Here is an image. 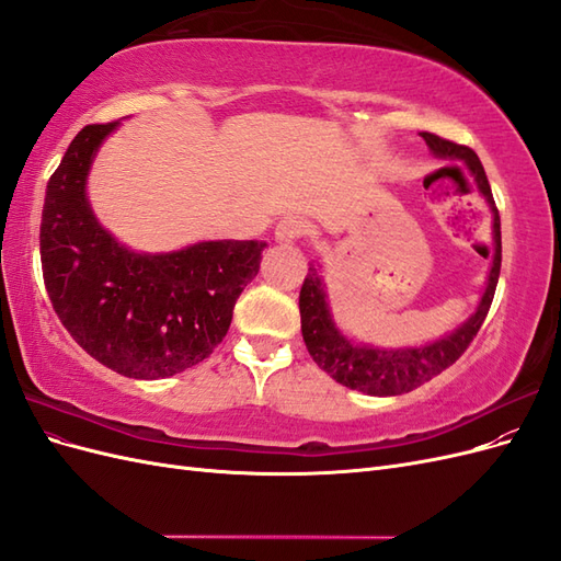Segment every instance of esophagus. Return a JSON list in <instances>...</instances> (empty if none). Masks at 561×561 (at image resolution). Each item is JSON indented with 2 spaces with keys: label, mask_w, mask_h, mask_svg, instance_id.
Masks as SVG:
<instances>
[{
  "label": "esophagus",
  "mask_w": 561,
  "mask_h": 561,
  "mask_svg": "<svg viewBox=\"0 0 561 561\" xmlns=\"http://www.w3.org/2000/svg\"><path fill=\"white\" fill-rule=\"evenodd\" d=\"M304 231H307V225H304V219L299 215H285L276 225V241L278 243H295L301 239Z\"/></svg>",
  "instance_id": "1"
}]
</instances>
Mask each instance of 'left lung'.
<instances>
[{
	"label": "left lung",
	"mask_w": 561,
	"mask_h": 561,
	"mask_svg": "<svg viewBox=\"0 0 561 561\" xmlns=\"http://www.w3.org/2000/svg\"><path fill=\"white\" fill-rule=\"evenodd\" d=\"M421 138L426 140L435 159L458 161L468 168L470 178L478 184L480 196L486 201V206L491 210V241H494V254H491L484 293L474 311L456 330L421 346H377L353 342V339L346 336L342 328L336 325L320 264H309V274L304 278L299 293L301 336L311 353V358L318 363L320 369H325L336 383L377 398L410 393V390L431 381L439 371L461 358V353L468 348L472 336L482 328L501 274V217L478 154L468 147L437 138L433 133H423Z\"/></svg>",
	"instance_id": "8db88e82"
}]
</instances>
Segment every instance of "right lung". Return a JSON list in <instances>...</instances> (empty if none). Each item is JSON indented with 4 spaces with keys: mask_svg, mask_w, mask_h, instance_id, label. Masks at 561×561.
<instances>
[{
    "mask_svg": "<svg viewBox=\"0 0 561 561\" xmlns=\"http://www.w3.org/2000/svg\"><path fill=\"white\" fill-rule=\"evenodd\" d=\"M122 126L81 128L46 184L39 252L46 293L91 358L128 379H165L222 342L264 241H198L171 252L124 245L98 222L89 175Z\"/></svg>",
    "mask_w": 561,
    "mask_h": 561,
    "instance_id": "1",
    "label": "right lung"
}]
</instances>
